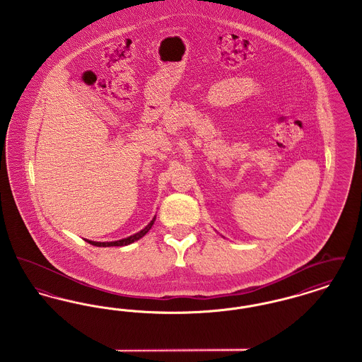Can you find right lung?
Returning a JSON list of instances; mask_svg holds the SVG:
<instances>
[{
  "instance_id": "right-lung-1",
  "label": "right lung",
  "mask_w": 362,
  "mask_h": 362,
  "mask_svg": "<svg viewBox=\"0 0 362 362\" xmlns=\"http://www.w3.org/2000/svg\"><path fill=\"white\" fill-rule=\"evenodd\" d=\"M155 221L156 216L152 218V221H151L149 224L146 225L144 229H141V230L137 232V233H134V235H132V236H129V238L121 239V240L92 241L88 240V239H84V240L88 241L89 244H92V245H95V247H122V245H129V244H132V243H134V241L139 240L141 238H144V236L149 232V229L152 228V225L155 224Z\"/></svg>"
}]
</instances>
